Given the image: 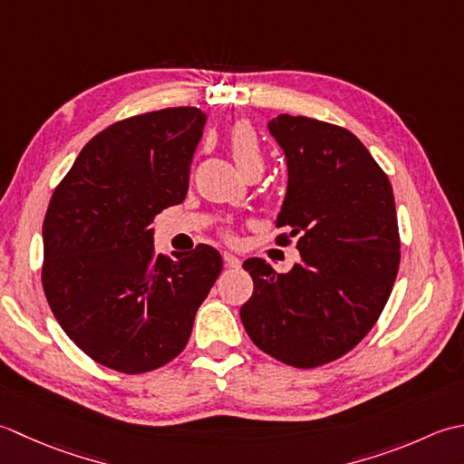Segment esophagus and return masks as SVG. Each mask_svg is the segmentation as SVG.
Wrapping results in <instances>:
<instances>
[{
  "label": "esophagus",
  "mask_w": 464,
  "mask_h": 464,
  "mask_svg": "<svg viewBox=\"0 0 464 464\" xmlns=\"http://www.w3.org/2000/svg\"><path fill=\"white\" fill-rule=\"evenodd\" d=\"M222 258H224L226 268H238L240 266V258H236L234 254H230V252H224Z\"/></svg>",
  "instance_id": "1"
}]
</instances>
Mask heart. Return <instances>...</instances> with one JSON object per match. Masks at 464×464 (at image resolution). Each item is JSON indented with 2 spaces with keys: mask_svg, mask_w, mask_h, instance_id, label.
I'll list each match as a JSON object with an SVG mask.
<instances>
[{
  "mask_svg": "<svg viewBox=\"0 0 464 464\" xmlns=\"http://www.w3.org/2000/svg\"><path fill=\"white\" fill-rule=\"evenodd\" d=\"M228 150L242 174L250 172V169H264V150L256 130L250 124L240 121L230 130Z\"/></svg>",
  "mask_w": 464,
  "mask_h": 464,
  "instance_id": "1",
  "label": "heart"
}]
</instances>
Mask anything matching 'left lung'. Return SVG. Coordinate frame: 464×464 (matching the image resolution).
Returning a JSON list of instances; mask_svg holds the SVG:
<instances>
[{"label": "left lung", "mask_w": 464, "mask_h": 464, "mask_svg": "<svg viewBox=\"0 0 464 464\" xmlns=\"http://www.w3.org/2000/svg\"><path fill=\"white\" fill-rule=\"evenodd\" d=\"M270 134L285 150L288 190L276 244L296 238L302 262L276 272L244 262L254 292L242 324L262 353L295 368H316L351 353L371 333L401 264L389 176L353 131L280 113Z\"/></svg>", "instance_id": "left-lung-1"}]
</instances>
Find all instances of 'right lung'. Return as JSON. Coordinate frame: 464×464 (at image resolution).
<instances>
[{
	"mask_svg": "<svg viewBox=\"0 0 464 464\" xmlns=\"http://www.w3.org/2000/svg\"><path fill=\"white\" fill-rule=\"evenodd\" d=\"M204 124L190 106L116 121L83 146L47 206V304L73 344L111 371L174 361L222 272L208 244L176 262L154 250V216L184 202Z\"/></svg>",
	"mask_w": 464,
	"mask_h": 464,
	"instance_id": "add662e5",
	"label": "right lung"
}]
</instances>
